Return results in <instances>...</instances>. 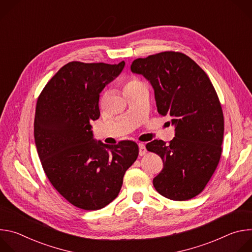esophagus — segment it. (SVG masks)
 Here are the masks:
<instances>
[{
  "instance_id": "34e87169",
  "label": "esophagus",
  "mask_w": 252,
  "mask_h": 252,
  "mask_svg": "<svg viewBox=\"0 0 252 252\" xmlns=\"http://www.w3.org/2000/svg\"><path fill=\"white\" fill-rule=\"evenodd\" d=\"M138 148H139V156H145L147 154V149H146V146L143 145V143H139L138 145Z\"/></svg>"
}]
</instances>
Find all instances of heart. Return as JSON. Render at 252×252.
Segmentation results:
<instances>
[{"mask_svg": "<svg viewBox=\"0 0 252 252\" xmlns=\"http://www.w3.org/2000/svg\"><path fill=\"white\" fill-rule=\"evenodd\" d=\"M138 85H142V83H141L139 80L135 79V78H131V79H129V80H127V81L126 82V84H125V86H124V89H125V91H126V90H127V89L133 88V87L138 86Z\"/></svg>", "mask_w": 252, "mask_h": 252, "instance_id": "1", "label": "heart"}]
</instances>
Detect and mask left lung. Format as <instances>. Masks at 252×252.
<instances>
[{"label":"left lung","mask_w":252,"mask_h":252,"mask_svg":"<svg viewBox=\"0 0 252 252\" xmlns=\"http://www.w3.org/2000/svg\"><path fill=\"white\" fill-rule=\"evenodd\" d=\"M130 69L151 83L158 114L170 117L175 127L169 145L161 139L147 143V150L163 161L154 187L171 200L193 198L204 189L221 156L224 120L218 94L205 71L183 53L139 58Z\"/></svg>","instance_id":"obj_1"}]
</instances>
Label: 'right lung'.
I'll return each mask as SVG.
<instances>
[{"mask_svg":"<svg viewBox=\"0 0 252 252\" xmlns=\"http://www.w3.org/2000/svg\"><path fill=\"white\" fill-rule=\"evenodd\" d=\"M124 67V61L70 62L46 85L35 106L33 135L45 173L62 196L85 210L100 209L119 195L138 156L134 141L110 146L93 137L99 94Z\"/></svg>","mask_w":252,"mask_h":252,"instance_id":"1","label":"right lung"}]
</instances>
